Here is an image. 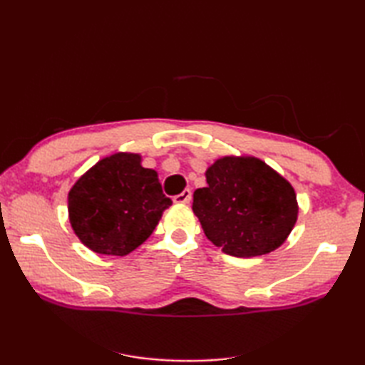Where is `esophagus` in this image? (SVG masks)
<instances>
[{
  "mask_svg": "<svg viewBox=\"0 0 365 365\" xmlns=\"http://www.w3.org/2000/svg\"><path fill=\"white\" fill-rule=\"evenodd\" d=\"M190 200H191V191L190 190H185V191L180 192V195L174 196L175 204H190Z\"/></svg>",
  "mask_w": 365,
  "mask_h": 365,
  "instance_id": "34e87169",
  "label": "esophagus"
}]
</instances>
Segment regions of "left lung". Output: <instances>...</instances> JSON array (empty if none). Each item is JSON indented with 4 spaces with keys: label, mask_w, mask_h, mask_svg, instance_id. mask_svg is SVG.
Wrapping results in <instances>:
<instances>
[{
    "label": "left lung",
    "mask_w": 365,
    "mask_h": 365,
    "mask_svg": "<svg viewBox=\"0 0 365 365\" xmlns=\"http://www.w3.org/2000/svg\"><path fill=\"white\" fill-rule=\"evenodd\" d=\"M207 187L192 195V212L210 242L234 257L277 250L297 222L292 185L254 157H224L207 169Z\"/></svg>",
    "instance_id": "left-lung-1"
}]
</instances>
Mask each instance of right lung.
<instances>
[{"instance_id": "add662e5", "label": "right lung", "mask_w": 365, "mask_h": 365, "mask_svg": "<svg viewBox=\"0 0 365 365\" xmlns=\"http://www.w3.org/2000/svg\"><path fill=\"white\" fill-rule=\"evenodd\" d=\"M173 200L163 195L158 174L141 166L138 153L100 160L68 192V220L91 251L127 255L157 227Z\"/></svg>"}]
</instances>
